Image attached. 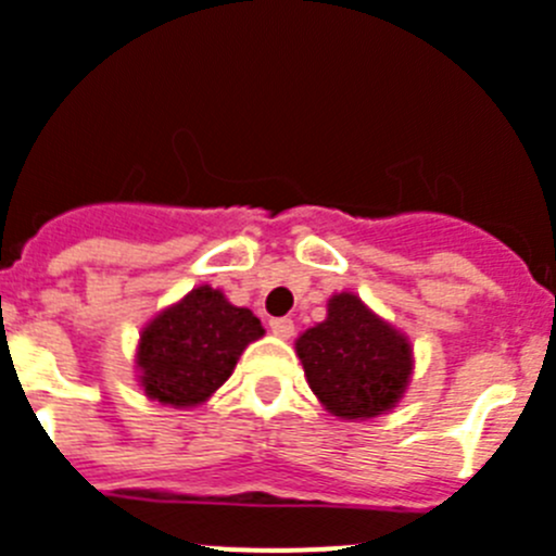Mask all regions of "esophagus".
<instances>
[{
    "label": "esophagus",
    "instance_id": "34e87169",
    "mask_svg": "<svg viewBox=\"0 0 556 556\" xmlns=\"http://www.w3.org/2000/svg\"><path fill=\"white\" fill-rule=\"evenodd\" d=\"M268 326H271L274 337H279V339H290V337H293V331H295V326H293V320H290V317H277V320H271Z\"/></svg>",
    "mask_w": 556,
    "mask_h": 556
}]
</instances>
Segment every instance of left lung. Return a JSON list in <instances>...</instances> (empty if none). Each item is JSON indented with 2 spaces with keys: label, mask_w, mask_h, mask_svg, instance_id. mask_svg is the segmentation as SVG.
<instances>
[{
  "label": "left lung",
  "mask_w": 556,
  "mask_h": 556,
  "mask_svg": "<svg viewBox=\"0 0 556 556\" xmlns=\"http://www.w3.org/2000/svg\"><path fill=\"white\" fill-rule=\"evenodd\" d=\"M295 355L317 402L339 421L391 413L415 369L407 333L348 290L328 299L326 320L295 339Z\"/></svg>",
  "instance_id": "left-lung-1"
}]
</instances>
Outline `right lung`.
Returning <instances> with one entry per match:
<instances>
[{"label": "right lung", "instance_id": "add662e5", "mask_svg": "<svg viewBox=\"0 0 556 556\" xmlns=\"http://www.w3.org/2000/svg\"><path fill=\"white\" fill-rule=\"evenodd\" d=\"M263 333L252 309L230 304L212 285H198L143 326L135 348L138 386L152 402L198 407L233 375L247 344Z\"/></svg>", "mask_w": 556, "mask_h": 556}]
</instances>
